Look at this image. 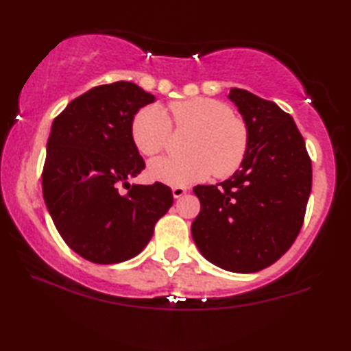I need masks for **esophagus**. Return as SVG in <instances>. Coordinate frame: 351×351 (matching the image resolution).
Returning <instances> with one entry per match:
<instances>
[{
	"mask_svg": "<svg viewBox=\"0 0 351 351\" xmlns=\"http://www.w3.org/2000/svg\"><path fill=\"white\" fill-rule=\"evenodd\" d=\"M171 193H173V198H181L184 193H187L186 187H173L171 189Z\"/></svg>",
	"mask_w": 351,
	"mask_h": 351,
	"instance_id": "esophagus-1",
	"label": "esophagus"
}]
</instances>
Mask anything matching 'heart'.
<instances>
[{
  "mask_svg": "<svg viewBox=\"0 0 351 351\" xmlns=\"http://www.w3.org/2000/svg\"><path fill=\"white\" fill-rule=\"evenodd\" d=\"M175 128L195 132L190 138V158H159L148 165V176L170 187H187L206 181L212 173L226 178L245 161L249 130L243 119L234 116L228 104L215 99L195 97L169 105ZM170 121L158 106H145L133 119L132 136L144 156H156L169 144Z\"/></svg>",
  "mask_w": 351,
  "mask_h": 351,
  "instance_id": "b5f03b06",
  "label": "heart"
}]
</instances>
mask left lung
Instances as JSON below:
<instances>
[{
	"mask_svg": "<svg viewBox=\"0 0 351 351\" xmlns=\"http://www.w3.org/2000/svg\"><path fill=\"white\" fill-rule=\"evenodd\" d=\"M228 97L247 125V153L226 181L193 187L201 210L192 237L210 263L249 274L268 268L297 239L313 170L305 141L288 112L240 88H232Z\"/></svg>",
	"mask_w": 351,
	"mask_h": 351,
	"instance_id": "1",
	"label": "left lung"
}]
</instances>
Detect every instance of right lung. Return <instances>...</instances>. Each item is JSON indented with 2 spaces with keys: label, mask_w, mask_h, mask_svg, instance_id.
I'll return each instance as SVG.
<instances>
[{
  "label": "right lung",
  "mask_w": 351,
  "mask_h": 351,
  "mask_svg": "<svg viewBox=\"0 0 351 351\" xmlns=\"http://www.w3.org/2000/svg\"><path fill=\"white\" fill-rule=\"evenodd\" d=\"M154 100L136 83L114 82L74 99L52 122L41 175L45 203L64 243L93 263L136 257L173 204L161 182H128L145 169L133 119ZM122 183L125 195L118 192Z\"/></svg>",
  "instance_id": "right-lung-1"
}]
</instances>
